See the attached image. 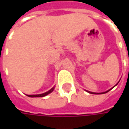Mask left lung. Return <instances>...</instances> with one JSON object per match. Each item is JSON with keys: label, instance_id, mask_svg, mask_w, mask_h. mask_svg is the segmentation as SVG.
<instances>
[{"label": "left lung", "instance_id": "obj_1", "mask_svg": "<svg viewBox=\"0 0 129 129\" xmlns=\"http://www.w3.org/2000/svg\"><path fill=\"white\" fill-rule=\"evenodd\" d=\"M118 83H117V84H116V85H115V86H116L117 85H118ZM115 86H114V87H115ZM114 87H113L112 88H113ZM112 88H111V89H109V90H107V91L103 92H93L87 91V90H86V91L87 92H89V93H91V94H104V93H106V92H108V91H110V90H111Z\"/></svg>", "mask_w": 129, "mask_h": 129}]
</instances>
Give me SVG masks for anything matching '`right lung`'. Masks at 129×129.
Instances as JSON below:
<instances>
[{"label": "right lung", "mask_w": 129, "mask_h": 129, "mask_svg": "<svg viewBox=\"0 0 129 129\" xmlns=\"http://www.w3.org/2000/svg\"><path fill=\"white\" fill-rule=\"evenodd\" d=\"M54 87H53L52 89H50L49 90H48L46 92H44V93H42V94H38V95H26L28 97H31V98H39V97H44L47 95H49V93H51L53 90H54Z\"/></svg>", "instance_id": "add662e5"}]
</instances>
